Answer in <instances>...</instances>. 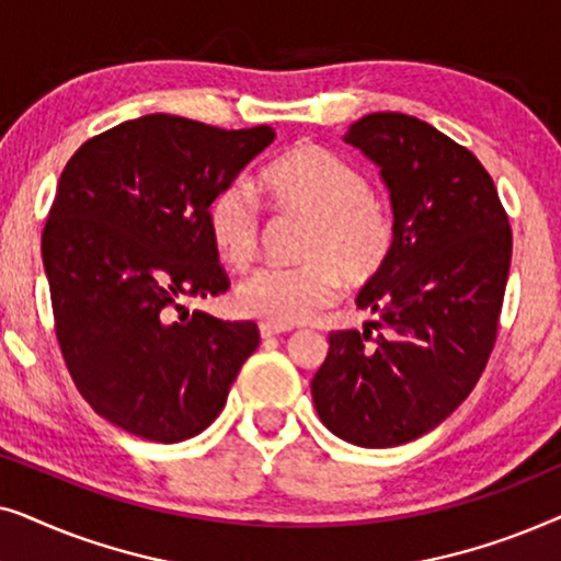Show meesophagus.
<instances>
[{"mask_svg":"<svg viewBox=\"0 0 561 561\" xmlns=\"http://www.w3.org/2000/svg\"><path fill=\"white\" fill-rule=\"evenodd\" d=\"M286 332H290V327L267 324V321H263V324H260V336H263V340H271V336H278V334H286Z\"/></svg>","mask_w":561,"mask_h":561,"instance_id":"1","label":"esophagus"}]
</instances>
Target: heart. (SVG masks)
Segmentation results:
<instances>
[{
  "label": "heart",
  "mask_w": 561,
  "mask_h": 561,
  "mask_svg": "<svg viewBox=\"0 0 561 561\" xmlns=\"http://www.w3.org/2000/svg\"><path fill=\"white\" fill-rule=\"evenodd\" d=\"M260 186L283 217L306 221L296 267H260L234 290L240 313L290 327L332 306L342 278L365 286L386 271L396 250V217L370 191V181L321 145H298L260 173ZM219 257L234 271L255 263L263 219L242 183L221 186L206 209Z\"/></svg>",
  "instance_id": "heart-1"
}]
</instances>
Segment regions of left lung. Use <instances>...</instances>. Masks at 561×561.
<instances>
[{"instance_id": "8db88e82", "label": "left lung", "mask_w": 561, "mask_h": 561, "mask_svg": "<svg viewBox=\"0 0 561 561\" xmlns=\"http://www.w3.org/2000/svg\"><path fill=\"white\" fill-rule=\"evenodd\" d=\"M344 140L380 165L398 240L357 296L380 319L329 334L311 396L340 439L396 447L439 426L485 370L513 232L485 165L426 122L365 114Z\"/></svg>"}]
</instances>
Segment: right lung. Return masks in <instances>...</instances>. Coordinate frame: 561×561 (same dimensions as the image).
Here are the masks:
<instances>
[{
    "mask_svg": "<svg viewBox=\"0 0 561 561\" xmlns=\"http://www.w3.org/2000/svg\"><path fill=\"white\" fill-rule=\"evenodd\" d=\"M273 137L145 114L91 137L60 173L43 227L56 340L79 393L114 426L173 444L225 409L257 324L183 301L229 288L206 209Z\"/></svg>",
    "mask_w": 561,
    "mask_h": 561,
    "instance_id": "add662e5",
    "label": "right lung"
}]
</instances>
